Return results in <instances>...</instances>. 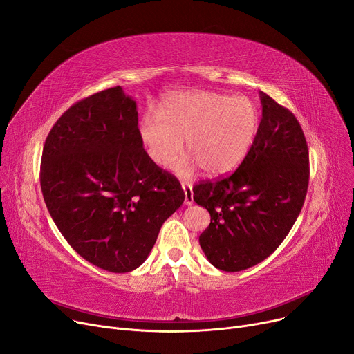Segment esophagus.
I'll return each instance as SVG.
<instances>
[{
    "label": "esophagus",
    "mask_w": 354,
    "mask_h": 354,
    "mask_svg": "<svg viewBox=\"0 0 354 354\" xmlns=\"http://www.w3.org/2000/svg\"><path fill=\"white\" fill-rule=\"evenodd\" d=\"M182 189L185 194V205H192L194 203V191L189 182H182Z\"/></svg>",
    "instance_id": "obj_1"
}]
</instances>
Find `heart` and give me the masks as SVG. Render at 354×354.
<instances>
[{
	"label": "heart",
	"mask_w": 354,
	"mask_h": 354,
	"mask_svg": "<svg viewBox=\"0 0 354 354\" xmlns=\"http://www.w3.org/2000/svg\"><path fill=\"white\" fill-rule=\"evenodd\" d=\"M257 130L258 113L251 99L198 90L166 99L160 115L146 113L139 123V138L151 160L166 167L179 156L187 136L191 156L175 171L188 176L199 165L203 172L221 175L245 158Z\"/></svg>",
	"instance_id": "1"
}]
</instances>
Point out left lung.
Masks as SVG:
<instances>
[{
	"mask_svg": "<svg viewBox=\"0 0 354 354\" xmlns=\"http://www.w3.org/2000/svg\"><path fill=\"white\" fill-rule=\"evenodd\" d=\"M263 118L236 169L194 187V201L211 224L199 236L209 263L236 272L261 263L280 245L300 215L310 166L303 129L291 111L259 91Z\"/></svg>",
	"mask_w": 354,
	"mask_h": 354,
	"instance_id": "left-lung-1",
	"label": "left lung"
}]
</instances>
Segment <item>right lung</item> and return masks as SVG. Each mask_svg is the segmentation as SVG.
I'll return each mask as SVG.
<instances>
[{
    "label": "right lung",
    "instance_id": "1",
    "mask_svg": "<svg viewBox=\"0 0 354 354\" xmlns=\"http://www.w3.org/2000/svg\"><path fill=\"white\" fill-rule=\"evenodd\" d=\"M40 183L70 247L110 272L142 266L185 199L179 180L147 156L136 102L120 86L79 100L54 123Z\"/></svg>",
    "mask_w": 354,
    "mask_h": 354
}]
</instances>
